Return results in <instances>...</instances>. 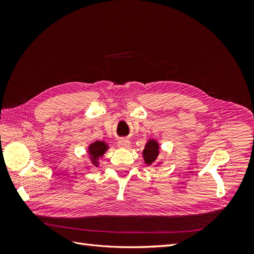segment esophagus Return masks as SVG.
Wrapping results in <instances>:
<instances>
[{
    "instance_id": "esophagus-1",
    "label": "esophagus",
    "mask_w": 254,
    "mask_h": 254,
    "mask_svg": "<svg viewBox=\"0 0 254 254\" xmlns=\"http://www.w3.org/2000/svg\"><path fill=\"white\" fill-rule=\"evenodd\" d=\"M118 145L122 148H128L130 146V141L128 139H124V137H122L118 141Z\"/></svg>"
}]
</instances>
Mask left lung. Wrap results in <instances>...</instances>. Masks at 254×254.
Instances as JSON below:
<instances>
[{
	"label": "left lung",
	"instance_id": "8db88e82",
	"mask_svg": "<svg viewBox=\"0 0 254 254\" xmlns=\"http://www.w3.org/2000/svg\"><path fill=\"white\" fill-rule=\"evenodd\" d=\"M159 156V144L155 140H150L143 150V157L146 164H152Z\"/></svg>",
	"mask_w": 254,
	"mask_h": 254
}]
</instances>
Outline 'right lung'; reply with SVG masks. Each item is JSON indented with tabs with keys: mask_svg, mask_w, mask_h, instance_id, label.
Returning <instances> with one entry per match:
<instances>
[{
	"mask_svg": "<svg viewBox=\"0 0 254 254\" xmlns=\"http://www.w3.org/2000/svg\"><path fill=\"white\" fill-rule=\"evenodd\" d=\"M107 149H108V145H107L105 142L96 141L94 143H92L89 146V155L91 157L92 163H94L95 165H97L96 160L99 157H102Z\"/></svg>",
	"mask_w": 254,
	"mask_h": 254,
	"instance_id": "add662e5",
	"label": "right lung"
}]
</instances>
